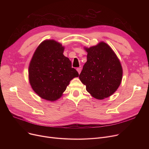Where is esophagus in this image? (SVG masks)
Wrapping results in <instances>:
<instances>
[{
    "instance_id": "esophagus-1",
    "label": "esophagus",
    "mask_w": 149,
    "mask_h": 149,
    "mask_svg": "<svg viewBox=\"0 0 149 149\" xmlns=\"http://www.w3.org/2000/svg\"><path fill=\"white\" fill-rule=\"evenodd\" d=\"M77 72H79V74H80V72H81V68H77Z\"/></svg>"
}]
</instances>
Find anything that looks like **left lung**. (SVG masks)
Segmentation results:
<instances>
[{
	"instance_id": "8db88e82",
	"label": "left lung",
	"mask_w": 149,
	"mask_h": 149,
	"mask_svg": "<svg viewBox=\"0 0 149 149\" xmlns=\"http://www.w3.org/2000/svg\"><path fill=\"white\" fill-rule=\"evenodd\" d=\"M84 49L88 52L87 61L79 75L80 80L93 97L102 100L110 97L122 80L123 69L118 58L103 42Z\"/></svg>"
}]
</instances>
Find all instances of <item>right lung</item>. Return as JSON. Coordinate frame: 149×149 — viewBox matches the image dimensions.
Here are the masks:
<instances>
[{"instance_id": "1", "label": "right lung", "mask_w": 149, "mask_h": 149, "mask_svg": "<svg viewBox=\"0 0 149 149\" xmlns=\"http://www.w3.org/2000/svg\"><path fill=\"white\" fill-rule=\"evenodd\" d=\"M64 49L61 43L46 40L39 45L31 58L29 81L33 91L43 99H59L70 81L79 75L63 55Z\"/></svg>"}]
</instances>
